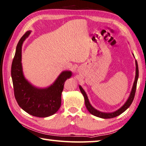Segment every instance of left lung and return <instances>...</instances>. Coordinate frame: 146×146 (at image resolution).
I'll list each match as a JSON object with an SVG mask.
<instances>
[{"label":"left lung","mask_w":146,"mask_h":146,"mask_svg":"<svg viewBox=\"0 0 146 146\" xmlns=\"http://www.w3.org/2000/svg\"><path fill=\"white\" fill-rule=\"evenodd\" d=\"M138 63L137 61H136V76H135V82H134V84L133 86V89L132 90H131L130 96L129 97V98L127 100V101L126 102V103L123 106L121 107L120 109H119L118 110H117L116 111L113 112V113H102L99 111H97L96 109H95L94 108H93L92 107L91 105L90 104L89 99H88V97L87 94H86L85 92L84 91V90L82 89V87L80 86V89L81 90V92L85 98V106L87 107V109L88 111H89V113L90 114H93L97 117H100V118H114V117L118 116V115H120L122 113H123L124 111H125L126 109L129 108L132 102L134 100V98H135V92H136V89H137V81H138Z\"/></svg>","instance_id":"1"}]
</instances>
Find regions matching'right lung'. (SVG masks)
<instances>
[{"mask_svg": "<svg viewBox=\"0 0 146 146\" xmlns=\"http://www.w3.org/2000/svg\"><path fill=\"white\" fill-rule=\"evenodd\" d=\"M30 33L26 32L19 40L11 64L14 96L19 106L26 113L33 116L44 118L52 115L60 108L61 92L64 84L71 77L70 71L62 72L50 87L39 89L30 84L24 78L21 64V50L23 41Z\"/></svg>", "mask_w": 146, "mask_h": 146, "instance_id": "obj_1", "label": "right lung"}]
</instances>
